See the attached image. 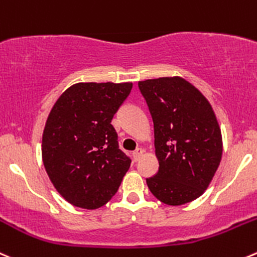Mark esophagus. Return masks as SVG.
Listing matches in <instances>:
<instances>
[{
	"instance_id": "1",
	"label": "esophagus",
	"mask_w": 257,
	"mask_h": 257,
	"mask_svg": "<svg viewBox=\"0 0 257 257\" xmlns=\"http://www.w3.org/2000/svg\"><path fill=\"white\" fill-rule=\"evenodd\" d=\"M142 156H143V149H142V148H137L136 151L133 152V159H134V161H138V159L141 158Z\"/></svg>"
}]
</instances>
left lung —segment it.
Masks as SVG:
<instances>
[{
	"label": "left lung",
	"instance_id": "1",
	"mask_svg": "<svg viewBox=\"0 0 257 257\" xmlns=\"http://www.w3.org/2000/svg\"><path fill=\"white\" fill-rule=\"evenodd\" d=\"M154 124L159 169L147 178L153 196L169 206L200 197L222 157V136L210 101L179 76L139 81Z\"/></svg>",
	"mask_w": 257,
	"mask_h": 257
}]
</instances>
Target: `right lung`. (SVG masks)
Masks as SVG:
<instances>
[{"label":"right lung","mask_w":257,"mask_h":257,"mask_svg":"<svg viewBox=\"0 0 257 257\" xmlns=\"http://www.w3.org/2000/svg\"><path fill=\"white\" fill-rule=\"evenodd\" d=\"M132 83H78L60 95L42 134V162L69 203L95 210L111 200L131 167L111 119Z\"/></svg>","instance_id":"obj_1"}]
</instances>
